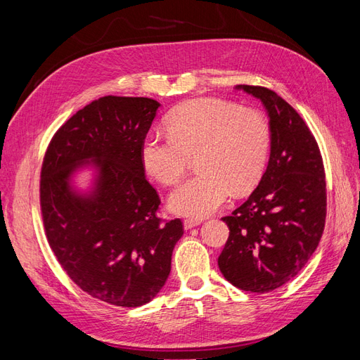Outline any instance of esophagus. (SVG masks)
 Returning <instances> with one entry per match:
<instances>
[{
    "instance_id": "obj_1",
    "label": "esophagus",
    "mask_w": 360,
    "mask_h": 360,
    "mask_svg": "<svg viewBox=\"0 0 360 360\" xmlns=\"http://www.w3.org/2000/svg\"><path fill=\"white\" fill-rule=\"evenodd\" d=\"M200 224H201V221L200 219H193V217H186V219L183 221V225H184V228H186V230H191V228L197 226Z\"/></svg>"
}]
</instances>
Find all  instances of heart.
I'll return each instance as SVG.
<instances>
[{"label":"heart","instance_id":"obj_1","mask_svg":"<svg viewBox=\"0 0 360 360\" xmlns=\"http://www.w3.org/2000/svg\"><path fill=\"white\" fill-rule=\"evenodd\" d=\"M169 135L150 132L141 160L151 177L165 186L177 184L191 159L200 171L172 192L171 209L204 217L226 201L230 191H252L266 169L270 130L263 114L216 97L177 106L168 120Z\"/></svg>","mask_w":360,"mask_h":360}]
</instances>
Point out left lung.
I'll return each instance as SVG.
<instances>
[{"mask_svg":"<svg viewBox=\"0 0 360 360\" xmlns=\"http://www.w3.org/2000/svg\"><path fill=\"white\" fill-rule=\"evenodd\" d=\"M269 114L270 159L250 197L222 217L230 228L217 258L243 291H274L296 276L317 249L326 224V174L317 141L294 108L266 86L237 85Z\"/></svg>","mask_w":360,"mask_h":360,"instance_id":"1","label":"left lung"}]
</instances>
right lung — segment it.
Wrapping results in <instances>:
<instances>
[{
	"label": "right lung",
	"mask_w": 360,
	"mask_h": 360,
	"mask_svg": "<svg viewBox=\"0 0 360 360\" xmlns=\"http://www.w3.org/2000/svg\"><path fill=\"white\" fill-rule=\"evenodd\" d=\"M159 106L148 97H101L57 130L41 163L40 210L53 255L82 291L115 307L156 296L183 236L181 219L158 216L160 198L141 160ZM85 158L95 160L100 179L82 199L68 177Z\"/></svg>",
	"instance_id": "1"
}]
</instances>
